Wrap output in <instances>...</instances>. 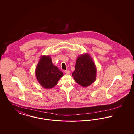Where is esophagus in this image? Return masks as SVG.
Here are the masks:
<instances>
[{"label":"esophagus","instance_id":"1","mask_svg":"<svg viewBox=\"0 0 134 134\" xmlns=\"http://www.w3.org/2000/svg\"><path fill=\"white\" fill-rule=\"evenodd\" d=\"M64 72H65V73H66L67 74H70V71L69 70H65V71H64Z\"/></svg>","mask_w":134,"mask_h":134}]
</instances>
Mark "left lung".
<instances>
[{"mask_svg":"<svg viewBox=\"0 0 134 134\" xmlns=\"http://www.w3.org/2000/svg\"><path fill=\"white\" fill-rule=\"evenodd\" d=\"M97 69L88 53L80 55L76 60L75 69L72 73L75 81L82 87H87L96 80Z\"/></svg>","mask_w":134,"mask_h":134,"instance_id":"8db88e82","label":"left lung"}]
</instances>
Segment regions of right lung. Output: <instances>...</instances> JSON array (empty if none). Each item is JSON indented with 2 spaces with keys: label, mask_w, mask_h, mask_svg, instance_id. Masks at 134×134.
Segmentation results:
<instances>
[{
  "label": "right lung",
  "mask_w": 134,
  "mask_h": 134,
  "mask_svg": "<svg viewBox=\"0 0 134 134\" xmlns=\"http://www.w3.org/2000/svg\"><path fill=\"white\" fill-rule=\"evenodd\" d=\"M35 75L38 82L42 87L50 89L57 85L63 74L53 64L49 55H42L37 65Z\"/></svg>",
  "instance_id": "1"
}]
</instances>
